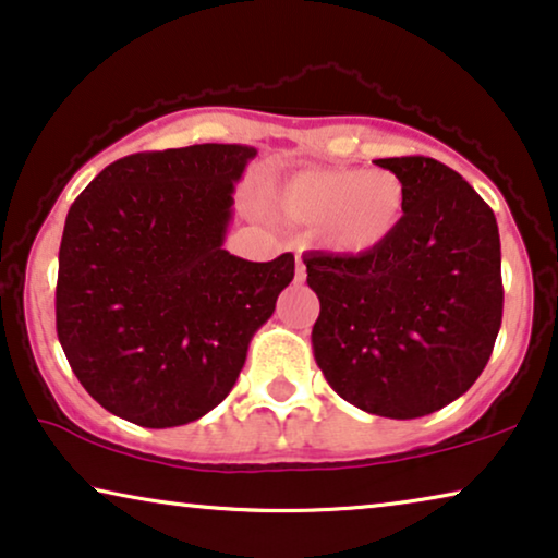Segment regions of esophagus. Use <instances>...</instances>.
Here are the masks:
<instances>
[{"label": "esophagus", "instance_id": "esophagus-1", "mask_svg": "<svg viewBox=\"0 0 558 558\" xmlns=\"http://www.w3.org/2000/svg\"><path fill=\"white\" fill-rule=\"evenodd\" d=\"M295 280L298 282L305 280V265H303L301 257H295Z\"/></svg>", "mask_w": 558, "mask_h": 558}]
</instances>
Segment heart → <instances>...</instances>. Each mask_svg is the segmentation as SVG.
I'll list each match as a JSON object with an SVG mask.
<instances>
[{
	"label": "heart",
	"mask_w": 558,
	"mask_h": 558,
	"mask_svg": "<svg viewBox=\"0 0 558 558\" xmlns=\"http://www.w3.org/2000/svg\"><path fill=\"white\" fill-rule=\"evenodd\" d=\"M407 192L391 171L313 169L282 182L276 207L290 222L316 225L320 245L339 255H366L397 232Z\"/></svg>",
	"instance_id": "1"
}]
</instances>
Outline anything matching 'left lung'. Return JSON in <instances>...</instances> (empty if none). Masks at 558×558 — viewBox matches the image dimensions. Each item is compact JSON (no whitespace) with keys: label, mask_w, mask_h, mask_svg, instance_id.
Instances as JSON below:
<instances>
[{"label":"left lung","mask_w":558,"mask_h":558,"mask_svg":"<svg viewBox=\"0 0 558 558\" xmlns=\"http://www.w3.org/2000/svg\"><path fill=\"white\" fill-rule=\"evenodd\" d=\"M376 167L402 179L397 232L366 255L303 257L320 301L313 356L359 410L414 420L473 387L504 318L500 238L473 186L429 156Z\"/></svg>","instance_id":"1"}]
</instances>
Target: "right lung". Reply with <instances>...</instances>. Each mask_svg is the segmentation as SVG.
Listing matches in <instances>:
<instances>
[{
	"mask_svg": "<svg viewBox=\"0 0 558 558\" xmlns=\"http://www.w3.org/2000/svg\"><path fill=\"white\" fill-rule=\"evenodd\" d=\"M257 151L197 144L131 154L68 211L54 320L77 381L141 427H179L222 402L272 316L295 257L222 250L232 192Z\"/></svg>",
	"mask_w": 558,
	"mask_h": 558,
	"instance_id": "1",
	"label": "right lung"
}]
</instances>
